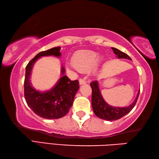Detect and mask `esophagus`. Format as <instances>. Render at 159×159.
Listing matches in <instances>:
<instances>
[{"instance_id": "34e87169", "label": "esophagus", "mask_w": 159, "mask_h": 159, "mask_svg": "<svg viewBox=\"0 0 159 159\" xmlns=\"http://www.w3.org/2000/svg\"><path fill=\"white\" fill-rule=\"evenodd\" d=\"M79 82H80V84H85L86 82V80H84V79H80V80H79Z\"/></svg>"}]
</instances>
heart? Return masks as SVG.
Listing matches in <instances>:
<instances>
[{
	"label": "heart",
	"mask_w": 159,
	"mask_h": 159,
	"mask_svg": "<svg viewBox=\"0 0 159 159\" xmlns=\"http://www.w3.org/2000/svg\"><path fill=\"white\" fill-rule=\"evenodd\" d=\"M99 62V54L97 52L89 49L80 50L74 54L70 67L80 71H88L93 68V72H96Z\"/></svg>",
	"instance_id": "1"
}]
</instances>
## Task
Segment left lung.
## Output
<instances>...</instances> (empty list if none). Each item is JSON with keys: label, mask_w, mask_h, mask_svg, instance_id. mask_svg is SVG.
I'll list each match as a JSON object with an SVG mask.
<instances>
[{"label": "left lung", "mask_w": 159, "mask_h": 159, "mask_svg": "<svg viewBox=\"0 0 159 159\" xmlns=\"http://www.w3.org/2000/svg\"><path fill=\"white\" fill-rule=\"evenodd\" d=\"M112 49L118 58H126V59L131 60V58L126 54H125L124 52H121L120 50L116 49L115 47H112ZM90 85L91 89H92L91 105H92L94 114L98 117L107 121L117 120V119H121L124 116L127 115L128 113L130 112L133 108L134 107L136 102H137L139 93H140V90H139L135 100L129 106L124 107H113L108 105L104 101L99 89L98 81H96V80L92 81L91 82Z\"/></svg>", "instance_id": "left-lung-1"}]
</instances>
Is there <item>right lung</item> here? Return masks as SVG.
I'll use <instances>...</instances> for the list:
<instances>
[{"label":"right lung","instance_id":"obj_1","mask_svg":"<svg viewBox=\"0 0 159 159\" xmlns=\"http://www.w3.org/2000/svg\"><path fill=\"white\" fill-rule=\"evenodd\" d=\"M61 47H54L38 54L26 67L24 80V97L27 105L36 115L48 119H59L65 116L72 107L75 94L79 89L78 80L71 81L64 75L65 69L61 68V77L52 89L39 91L33 88L30 81L33 66L39 58L48 56L61 57Z\"/></svg>","mask_w":159,"mask_h":159}]
</instances>
